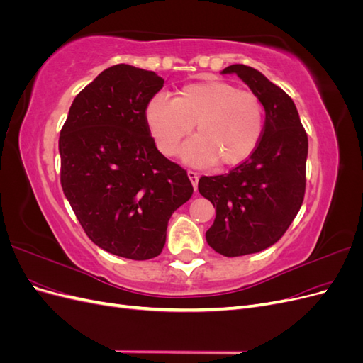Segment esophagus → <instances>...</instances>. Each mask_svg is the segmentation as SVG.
I'll return each mask as SVG.
<instances>
[{
	"mask_svg": "<svg viewBox=\"0 0 363 363\" xmlns=\"http://www.w3.org/2000/svg\"><path fill=\"white\" fill-rule=\"evenodd\" d=\"M188 177H189V180L192 182L194 189H196V186H199V174H196V172L192 171V169H189V171H188Z\"/></svg>",
	"mask_w": 363,
	"mask_h": 363,
	"instance_id": "obj_1",
	"label": "esophagus"
}]
</instances>
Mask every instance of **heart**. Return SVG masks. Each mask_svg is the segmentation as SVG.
Masks as SVG:
<instances>
[{
    "instance_id": "obj_1",
    "label": "heart",
    "mask_w": 363,
    "mask_h": 363,
    "mask_svg": "<svg viewBox=\"0 0 363 363\" xmlns=\"http://www.w3.org/2000/svg\"><path fill=\"white\" fill-rule=\"evenodd\" d=\"M145 118L164 156H174L195 127L196 136L184 145L182 156L196 167L216 160L221 167L244 162L257 148L265 127L259 96L219 80L186 84L174 100L152 98Z\"/></svg>"
}]
</instances>
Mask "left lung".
Instances as JSON below:
<instances>
[{
    "mask_svg": "<svg viewBox=\"0 0 363 363\" xmlns=\"http://www.w3.org/2000/svg\"><path fill=\"white\" fill-rule=\"evenodd\" d=\"M223 74L242 79L265 108L257 148L236 168L203 177L200 194L216 207L207 244L227 257L276 244L298 213L306 191L307 135L292 98L257 69L232 65Z\"/></svg>",
    "mask_w": 363,
    "mask_h": 363,
    "instance_id": "1",
    "label": "left lung"
}]
</instances>
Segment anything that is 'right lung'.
I'll list each match as a JSON object with an SVG mask.
<instances>
[{
    "instance_id": "obj_1",
    "label": "right lung",
    "mask_w": 363,
    "mask_h": 363,
    "mask_svg": "<svg viewBox=\"0 0 363 363\" xmlns=\"http://www.w3.org/2000/svg\"><path fill=\"white\" fill-rule=\"evenodd\" d=\"M164 80L119 63L75 96L60 130V183L84 233L111 255L159 256L171 215L194 188L156 148L147 107Z\"/></svg>"
}]
</instances>
